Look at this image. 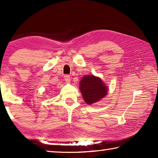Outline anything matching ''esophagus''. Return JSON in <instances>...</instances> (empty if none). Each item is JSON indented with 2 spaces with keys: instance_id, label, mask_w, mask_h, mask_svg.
Wrapping results in <instances>:
<instances>
[{
  "instance_id": "1",
  "label": "esophagus",
  "mask_w": 158,
  "mask_h": 158,
  "mask_svg": "<svg viewBox=\"0 0 158 158\" xmlns=\"http://www.w3.org/2000/svg\"><path fill=\"white\" fill-rule=\"evenodd\" d=\"M64 79H65V81L66 83H69L70 82V77L68 74H66V75L64 76Z\"/></svg>"
}]
</instances>
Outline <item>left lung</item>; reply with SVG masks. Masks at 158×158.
<instances>
[{
	"label": "left lung",
	"instance_id": "left-lung-1",
	"mask_svg": "<svg viewBox=\"0 0 158 158\" xmlns=\"http://www.w3.org/2000/svg\"><path fill=\"white\" fill-rule=\"evenodd\" d=\"M80 90L84 101L89 105L100 100L106 95L107 89L102 80L93 75H87L80 81Z\"/></svg>",
	"mask_w": 158,
	"mask_h": 158
}]
</instances>
